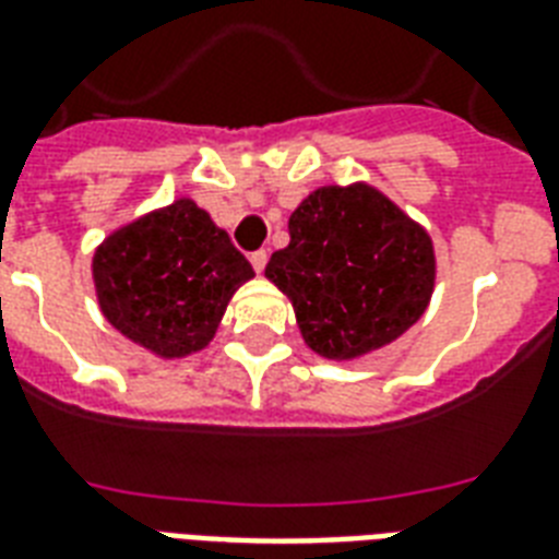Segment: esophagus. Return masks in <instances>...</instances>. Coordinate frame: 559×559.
<instances>
[{
  "instance_id": "1",
  "label": "esophagus",
  "mask_w": 559,
  "mask_h": 559,
  "mask_svg": "<svg viewBox=\"0 0 559 559\" xmlns=\"http://www.w3.org/2000/svg\"><path fill=\"white\" fill-rule=\"evenodd\" d=\"M266 261H270V254H266V249H258V252L249 254V263H252V266H254V272L266 270Z\"/></svg>"
}]
</instances>
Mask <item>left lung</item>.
Returning a JSON list of instances; mask_svg holds the SVG:
<instances>
[{"mask_svg":"<svg viewBox=\"0 0 559 559\" xmlns=\"http://www.w3.org/2000/svg\"><path fill=\"white\" fill-rule=\"evenodd\" d=\"M266 278L293 301L316 354L354 359L424 316L435 287L432 240L380 191L319 188L289 217V246Z\"/></svg>","mask_w":559,"mask_h":559,"instance_id":"1","label":"left lung"}]
</instances>
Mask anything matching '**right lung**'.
<instances>
[{"label": "right lung", "mask_w": 559, "mask_h": 559, "mask_svg": "<svg viewBox=\"0 0 559 559\" xmlns=\"http://www.w3.org/2000/svg\"><path fill=\"white\" fill-rule=\"evenodd\" d=\"M252 275L226 231L191 200L118 228L92 258L107 322L165 359L205 348L228 298Z\"/></svg>", "instance_id": "1"}]
</instances>
